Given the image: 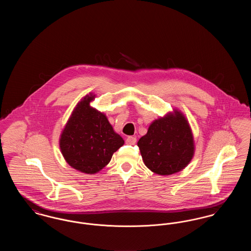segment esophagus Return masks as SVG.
<instances>
[{
  "label": "esophagus",
  "mask_w": 251,
  "mask_h": 251,
  "mask_svg": "<svg viewBox=\"0 0 251 251\" xmlns=\"http://www.w3.org/2000/svg\"><path fill=\"white\" fill-rule=\"evenodd\" d=\"M135 143H136V138L135 137L128 136L126 138V144H128V145H134Z\"/></svg>",
  "instance_id": "obj_1"
}]
</instances>
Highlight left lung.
<instances>
[{"mask_svg": "<svg viewBox=\"0 0 251 251\" xmlns=\"http://www.w3.org/2000/svg\"><path fill=\"white\" fill-rule=\"evenodd\" d=\"M137 146L146 167L162 176L184 169L195 153L191 127L178 109L154 120Z\"/></svg>", "mask_w": 251, "mask_h": 251, "instance_id": "8db88e82", "label": "left lung"}]
</instances>
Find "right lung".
Masks as SVG:
<instances>
[{
    "instance_id": "add662e5",
    "label": "right lung",
    "mask_w": 251,
    "mask_h": 251,
    "mask_svg": "<svg viewBox=\"0 0 251 251\" xmlns=\"http://www.w3.org/2000/svg\"><path fill=\"white\" fill-rule=\"evenodd\" d=\"M95 97L89 93L77 103L60 135V150L66 162L85 174H95L106 167L124 144L107 117L90 105Z\"/></svg>"
}]
</instances>
